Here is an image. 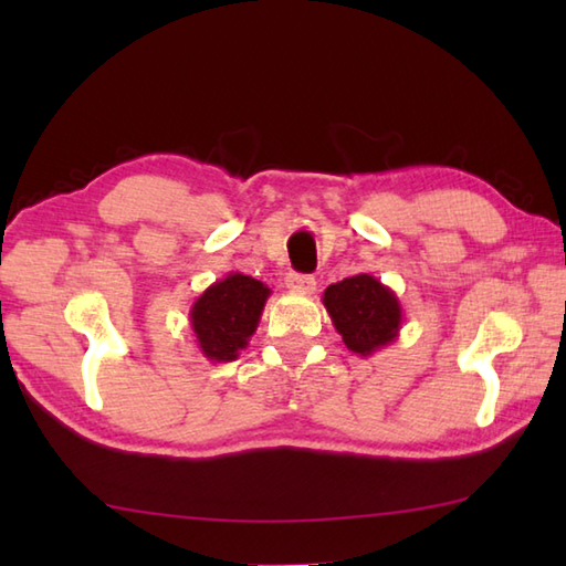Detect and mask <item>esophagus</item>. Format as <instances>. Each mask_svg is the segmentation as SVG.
Returning <instances> with one entry per match:
<instances>
[{
  "instance_id": "1",
  "label": "esophagus",
  "mask_w": 566,
  "mask_h": 566,
  "mask_svg": "<svg viewBox=\"0 0 566 566\" xmlns=\"http://www.w3.org/2000/svg\"><path fill=\"white\" fill-rule=\"evenodd\" d=\"M286 290L294 294H311L316 290V280L311 274H298V272H290L286 274Z\"/></svg>"
}]
</instances>
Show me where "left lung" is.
Segmentation results:
<instances>
[{"label": "left lung", "mask_w": 566, "mask_h": 566, "mask_svg": "<svg viewBox=\"0 0 566 566\" xmlns=\"http://www.w3.org/2000/svg\"><path fill=\"white\" fill-rule=\"evenodd\" d=\"M323 306L347 350L359 357L375 355L399 338L403 323L399 296L367 272L331 284L323 292Z\"/></svg>", "instance_id": "1"}]
</instances>
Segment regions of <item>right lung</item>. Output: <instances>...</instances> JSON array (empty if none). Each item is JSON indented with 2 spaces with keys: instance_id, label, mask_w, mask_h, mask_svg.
<instances>
[{
  "instance_id": "right-lung-1",
  "label": "right lung",
  "mask_w": 566,
  "mask_h": 566,
  "mask_svg": "<svg viewBox=\"0 0 566 566\" xmlns=\"http://www.w3.org/2000/svg\"><path fill=\"white\" fill-rule=\"evenodd\" d=\"M272 290L243 272H228L199 294L189 308V323L201 355L211 363H231L258 331Z\"/></svg>"
}]
</instances>
